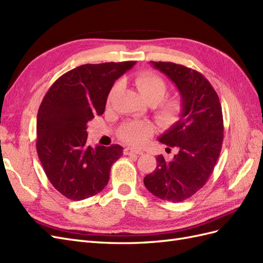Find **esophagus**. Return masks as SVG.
I'll return each instance as SVG.
<instances>
[{
	"mask_svg": "<svg viewBox=\"0 0 263 263\" xmlns=\"http://www.w3.org/2000/svg\"><path fill=\"white\" fill-rule=\"evenodd\" d=\"M124 153H125V155H141V154H143V151H140V149H135V148L127 147V148H125Z\"/></svg>",
	"mask_w": 263,
	"mask_h": 263,
	"instance_id": "esophagus-1",
	"label": "esophagus"
}]
</instances>
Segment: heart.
<instances>
[{"mask_svg": "<svg viewBox=\"0 0 263 263\" xmlns=\"http://www.w3.org/2000/svg\"><path fill=\"white\" fill-rule=\"evenodd\" d=\"M135 84L145 101L152 105L156 122L161 127H172L181 118L183 102L180 97H165L168 90L167 83L157 74L144 72L135 77ZM119 84L116 83L108 94V102L116 94ZM152 124L146 120H129L118 129L120 139L129 145H141L153 134Z\"/></svg>", "mask_w": 263, "mask_h": 263, "instance_id": "heart-1", "label": "heart"}]
</instances>
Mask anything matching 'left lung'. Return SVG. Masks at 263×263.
I'll return each mask as SVG.
<instances>
[{
  "instance_id": "8db88e82",
  "label": "left lung",
  "mask_w": 263,
  "mask_h": 263,
  "mask_svg": "<svg viewBox=\"0 0 263 263\" xmlns=\"http://www.w3.org/2000/svg\"><path fill=\"white\" fill-rule=\"evenodd\" d=\"M151 63L176 84L183 112L158 138L178 153L172 159L158 156L144 183L159 199L180 202L201 189L214 172L223 140L222 109L216 90L199 72L170 62Z\"/></svg>"
}]
</instances>
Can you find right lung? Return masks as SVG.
<instances>
[{
  "label": "right lung",
  "instance_id": "obj_1",
  "mask_svg": "<svg viewBox=\"0 0 263 263\" xmlns=\"http://www.w3.org/2000/svg\"><path fill=\"white\" fill-rule=\"evenodd\" d=\"M136 62L85 64L62 75L49 87L37 112L36 149L54 188L80 201L101 193L123 147H90L87 124L104 114L115 81Z\"/></svg>",
  "mask_w": 263,
  "mask_h": 263
}]
</instances>
